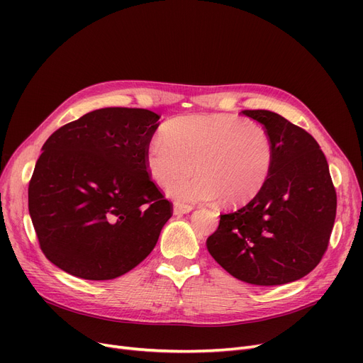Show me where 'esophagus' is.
<instances>
[{"mask_svg":"<svg viewBox=\"0 0 363 363\" xmlns=\"http://www.w3.org/2000/svg\"><path fill=\"white\" fill-rule=\"evenodd\" d=\"M192 206H188V204H175L174 206V213L175 215H183V213H189L192 211Z\"/></svg>","mask_w":363,"mask_h":363,"instance_id":"1","label":"esophagus"}]
</instances>
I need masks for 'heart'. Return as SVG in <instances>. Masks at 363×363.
Returning a JSON list of instances; mask_svg holds the SVG:
<instances>
[{
    "instance_id": "heart-1",
    "label": "heart",
    "mask_w": 363,
    "mask_h": 363,
    "mask_svg": "<svg viewBox=\"0 0 363 363\" xmlns=\"http://www.w3.org/2000/svg\"><path fill=\"white\" fill-rule=\"evenodd\" d=\"M274 157V140L265 127L223 113L174 118L164 124L163 136L152 138L145 148L151 179L157 184L171 182V199L180 203L219 199L227 207L256 199L271 177ZM194 167L199 174L182 177Z\"/></svg>"
}]
</instances>
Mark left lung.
<instances>
[{
	"label": "left lung",
	"instance_id": "left-lung-1",
	"mask_svg": "<svg viewBox=\"0 0 363 363\" xmlns=\"http://www.w3.org/2000/svg\"><path fill=\"white\" fill-rule=\"evenodd\" d=\"M242 113L271 135L272 172L255 200L221 215L206 245L238 280L276 286L307 276L321 262L335 224L336 191L312 135L269 111Z\"/></svg>",
	"mask_w": 363,
	"mask_h": 363
}]
</instances>
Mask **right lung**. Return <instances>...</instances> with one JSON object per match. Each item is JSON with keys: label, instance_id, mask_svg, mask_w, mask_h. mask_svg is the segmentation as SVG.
Masks as SVG:
<instances>
[{"label": "right lung", "instance_id": "add662e5", "mask_svg": "<svg viewBox=\"0 0 363 363\" xmlns=\"http://www.w3.org/2000/svg\"><path fill=\"white\" fill-rule=\"evenodd\" d=\"M159 118L147 108H98L43 144L28 184V212L42 252L65 272L112 280L156 247L172 216L145 167Z\"/></svg>", "mask_w": 363, "mask_h": 363}]
</instances>
